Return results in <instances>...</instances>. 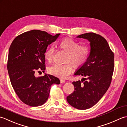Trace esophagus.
Listing matches in <instances>:
<instances>
[{"label":"esophagus","instance_id":"esophagus-1","mask_svg":"<svg viewBox=\"0 0 127 127\" xmlns=\"http://www.w3.org/2000/svg\"><path fill=\"white\" fill-rule=\"evenodd\" d=\"M60 83H65V81L64 79H60Z\"/></svg>","mask_w":127,"mask_h":127}]
</instances>
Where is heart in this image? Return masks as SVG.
<instances>
[{"instance_id": "heart-1", "label": "heart", "mask_w": 127, "mask_h": 127, "mask_svg": "<svg viewBox=\"0 0 127 127\" xmlns=\"http://www.w3.org/2000/svg\"><path fill=\"white\" fill-rule=\"evenodd\" d=\"M60 47L67 52L65 59L66 63H55L48 68L49 73L61 78H65L73 70V65L76 67L82 66L87 60L89 55V49L87 45H79L73 39L66 38L59 43ZM55 49L50 46L46 49L44 56L49 62L52 61Z\"/></svg>"}]
</instances>
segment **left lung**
<instances>
[{
  "mask_svg": "<svg viewBox=\"0 0 127 127\" xmlns=\"http://www.w3.org/2000/svg\"><path fill=\"white\" fill-rule=\"evenodd\" d=\"M77 38L87 39L90 51L86 62L75 72L84 78L73 82L74 91L67 97L72 107L86 110L101 99L109 88L114 69V54L106 40L100 35L88 33Z\"/></svg>",
  "mask_w": 127,
  "mask_h": 127,
  "instance_id": "obj_1",
  "label": "left lung"
}]
</instances>
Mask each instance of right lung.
<instances>
[{
    "mask_svg": "<svg viewBox=\"0 0 127 127\" xmlns=\"http://www.w3.org/2000/svg\"><path fill=\"white\" fill-rule=\"evenodd\" d=\"M60 34L31 30L18 35L10 46L7 68L10 82L25 104L33 107L42 105L48 99L51 85L60 84L59 79L52 75H35L37 70L45 69L44 53L48 45Z\"/></svg>",
    "mask_w": 127,
    "mask_h": 127,
    "instance_id": "add662e5",
    "label": "right lung"
}]
</instances>
